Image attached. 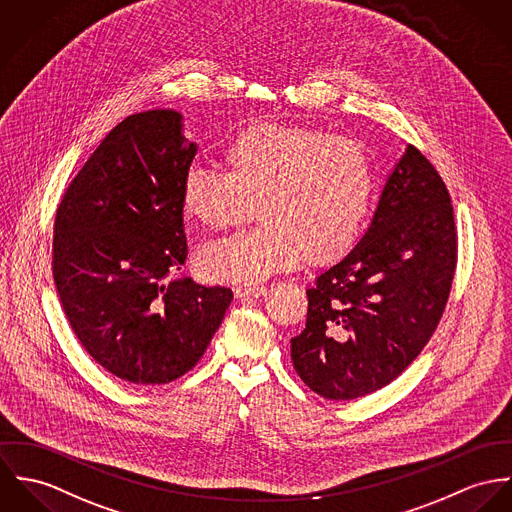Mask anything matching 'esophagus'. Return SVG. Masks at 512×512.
<instances>
[{"instance_id": "34e87169", "label": "esophagus", "mask_w": 512, "mask_h": 512, "mask_svg": "<svg viewBox=\"0 0 512 512\" xmlns=\"http://www.w3.org/2000/svg\"><path fill=\"white\" fill-rule=\"evenodd\" d=\"M267 292H269L267 286H235V288H233L235 298H243V296L261 298V296H267Z\"/></svg>"}]
</instances>
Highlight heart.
<instances>
[{
    "instance_id": "obj_1",
    "label": "heart",
    "mask_w": 512,
    "mask_h": 512,
    "mask_svg": "<svg viewBox=\"0 0 512 512\" xmlns=\"http://www.w3.org/2000/svg\"><path fill=\"white\" fill-rule=\"evenodd\" d=\"M229 172L192 165L180 182L186 216L212 229L243 222L259 200L261 226L206 243L204 275L261 283L310 263L338 259L359 237L375 194L365 147L322 129L259 123L226 149Z\"/></svg>"
}]
</instances>
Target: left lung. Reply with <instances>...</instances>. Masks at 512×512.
I'll return each instance as SVG.
<instances>
[{"label": "left lung", "mask_w": 512, "mask_h": 512, "mask_svg": "<svg viewBox=\"0 0 512 512\" xmlns=\"http://www.w3.org/2000/svg\"><path fill=\"white\" fill-rule=\"evenodd\" d=\"M455 261L446 184L406 145L369 228L306 290V328L290 340L300 379L332 400L365 397L395 381L432 338Z\"/></svg>", "instance_id": "obj_1"}]
</instances>
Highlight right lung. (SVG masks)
<instances>
[{"instance_id": "1", "label": "right lung", "mask_w": 512, "mask_h": 512, "mask_svg": "<svg viewBox=\"0 0 512 512\" xmlns=\"http://www.w3.org/2000/svg\"><path fill=\"white\" fill-rule=\"evenodd\" d=\"M198 145L182 114L129 115L70 182L55 218L53 275L84 349L115 377L163 385L188 373L220 328L233 292L180 271V182Z\"/></svg>"}]
</instances>
